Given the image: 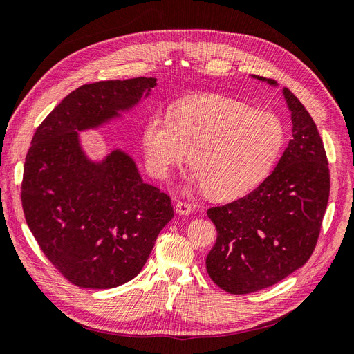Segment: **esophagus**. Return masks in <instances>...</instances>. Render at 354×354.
<instances>
[{"label":"esophagus","mask_w":354,"mask_h":354,"mask_svg":"<svg viewBox=\"0 0 354 354\" xmlns=\"http://www.w3.org/2000/svg\"><path fill=\"white\" fill-rule=\"evenodd\" d=\"M192 211H194V207H192L189 202H186V201L177 202L176 212L180 214V216H189V214H192Z\"/></svg>","instance_id":"esophagus-1"}]
</instances>
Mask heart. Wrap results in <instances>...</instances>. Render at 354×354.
<instances>
[{
    "instance_id": "1",
    "label": "heart",
    "mask_w": 354,
    "mask_h": 354,
    "mask_svg": "<svg viewBox=\"0 0 354 354\" xmlns=\"http://www.w3.org/2000/svg\"><path fill=\"white\" fill-rule=\"evenodd\" d=\"M142 145L153 177L168 178L192 153L194 186L207 189L214 199L230 201L250 194L270 174L285 145V125L272 112L207 94L180 102L171 116H149Z\"/></svg>"
}]
</instances>
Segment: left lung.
<instances>
[{"instance_id":"1","label":"left lung","mask_w":354,"mask_h":354,"mask_svg":"<svg viewBox=\"0 0 354 354\" xmlns=\"http://www.w3.org/2000/svg\"><path fill=\"white\" fill-rule=\"evenodd\" d=\"M252 78L276 87L273 80ZM282 94L292 138L276 168L251 194L208 209L217 241L207 257V272L229 294L260 291L303 267L315 251L326 211L324 142L301 102L288 88Z\"/></svg>"}]
</instances>
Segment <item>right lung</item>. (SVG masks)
Masks as SVG:
<instances>
[{"instance_id": "add662e5", "label": "right lung", "mask_w": 354, "mask_h": 354, "mask_svg": "<svg viewBox=\"0 0 354 354\" xmlns=\"http://www.w3.org/2000/svg\"><path fill=\"white\" fill-rule=\"evenodd\" d=\"M156 78L100 81L68 94L32 137L22 183L28 226L51 264L80 288L109 289L142 272L171 199L145 183L134 159L115 149L84 152L80 131L97 130L147 99Z\"/></svg>"}]
</instances>
